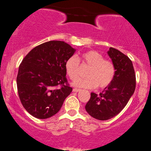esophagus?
Masks as SVG:
<instances>
[{"label":"esophagus","mask_w":151,"mask_h":151,"mask_svg":"<svg viewBox=\"0 0 151 151\" xmlns=\"http://www.w3.org/2000/svg\"><path fill=\"white\" fill-rule=\"evenodd\" d=\"M81 90L80 89H78V88H73V92H78V91H80Z\"/></svg>","instance_id":"esophagus-1"}]
</instances>
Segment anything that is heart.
Wrapping results in <instances>:
<instances>
[{
	"label": "heart",
	"instance_id": "obj_1",
	"mask_svg": "<svg viewBox=\"0 0 151 151\" xmlns=\"http://www.w3.org/2000/svg\"><path fill=\"white\" fill-rule=\"evenodd\" d=\"M83 63L87 64L90 68L86 73V78H78L74 81V86L84 88H94L107 87L111 84L115 76L114 65L112 62L105 60L101 53L96 50H88L81 55ZM79 60L76 56L69 57L64 63L66 75L71 80H76L78 76Z\"/></svg>",
	"mask_w": 151,
	"mask_h": 151
}]
</instances>
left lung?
<instances>
[{
  "label": "left lung",
  "mask_w": 151,
  "mask_h": 151,
  "mask_svg": "<svg viewBox=\"0 0 151 151\" xmlns=\"http://www.w3.org/2000/svg\"><path fill=\"white\" fill-rule=\"evenodd\" d=\"M108 55L116 70L113 80L98 96L91 93L85 107L90 116L100 121L117 116L126 106L135 89V71L129 58L113 48H109Z\"/></svg>",
  "instance_id": "left-lung-1"
}]
</instances>
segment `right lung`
<instances>
[{
	"label": "right lung",
	"instance_id": "right-lung-1",
	"mask_svg": "<svg viewBox=\"0 0 151 151\" xmlns=\"http://www.w3.org/2000/svg\"><path fill=\"white\" fill-rule=\"evenodd\" d=\"M76 49L60 40L35 47L22 60L17 88L22 105L31 116L46 119L60 111L73 88L67 83L64 63ZM58 85L62 87L57 89Z\"/></svg>",
	"mask_w": 151,
	"mask_h": 151
}]
</instances>
